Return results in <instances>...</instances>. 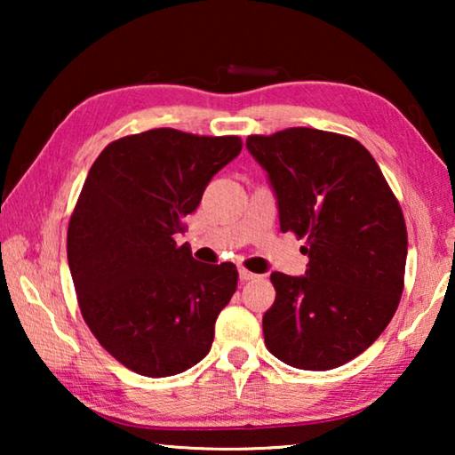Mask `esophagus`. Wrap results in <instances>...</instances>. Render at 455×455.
I'll list each match as a JSON object with an SVG mask.
<instances>
[{"label": "esophagus", "mask_w": 455, "mask_h": 455, "mask_svg": "<svg viewBox=\"0 0 455 455\" xmlns=\"http://www.w3.org/2000/svg\"><path fill=\"white\" fill-rule=\"evenodd\" d=\"M238 275H241V281H252V279H257V276H259L255 273L246 271V268H238Z\"/></svg>", "instance_id": "1"}]
</instances>
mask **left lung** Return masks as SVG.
<instances>
[{
    "mask_svg": "<svg viewBox=\"0 0 455 455\" xmlns=\"http://www.w3.org/2000/svg\"><path fill=\"white\" fill-rule=\"evenodd\" d=\"M276 195L283 233L305 238V276L273 273L263 317L283 363L327 371L361 355L397 311L407 228L375 158L355 138L315 128L249 136Z\"/></svg>",
    "mask_w": 455,
    "mask_h": 455,
    "instance_id": "obj_1",
    "label": "left lung"
}]
</instances>
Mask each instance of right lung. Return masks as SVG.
I'll return each instance as SVG.
<instances>
[{
    "label": "right lung",
    "instance_id": "1",
    "mask_svg": "<svg viewBox=\"0 0 455 455\" xmlns=\"http://www.w3.org/2000/svg\"><path fill=\"white\" fill-rule=\"evenodd\" d=\"M241 148L238 136L156 128L110 142L90 168L68 227V265L86 325L134 373H182L211 351L238 271L198 263L174 236Z\"/></svg>",
    "mask_w": 455,
    "mask_h": 455
}]
</instances>
